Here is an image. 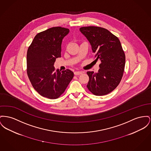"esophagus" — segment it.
<instances>
[{
  "instance_id": "1",
  "label": "esophagus",
  "mask_w": 151,
  "mask_h": 151,
  "mask_svg": "<svg viewBox=\"0 0 151 151\" xmlns=\"http://www.w3.org/2000/svg\"><path fill=\"white\" fill-rule=\"evenodd\" d=\"M82 73H83V72H81V71H75V72H74V74H75V75H81V74H82Z\"/></svg>"
}]
</instances>
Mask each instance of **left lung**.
<instances>
[{"label": "left lung", "mask_w": 151, "mask_h": 151, "mask_svg": "<svg viewBox=\"0 0 151 151\" xmlns=\"http://www.w3.org/2000/svg\"><path fill=\"white\" fill-rule=\"evenodd\" d=\"M87 39L96 59H100L98 73L87 72L89 91L97 96L105 95L117 87L124 71L125 56L119 39L101 27L89 26L80 28Z\"/></svg>", "instance_id": "8db88e82"}]
</instances>
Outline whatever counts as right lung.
Segmentation results:
<instances>
[{"label": "right lung", "mask_w": 151, "mask_h": 151, "mask_svg": "<svg viewBox=\"0 0 151 151\" xmlns=\"http://www.w3.org/2000/svg\"><path fill=\"white\" fill-rule=\"evenodd\" d=\"M70 32L60 27L50 28L37 34L28 47L27 75L33 87L42 96L59 98L73 77L70 70H55L56 58H60L63 39Z\"/></svg>", "instance_id": "add662e5"}]
</instances>
